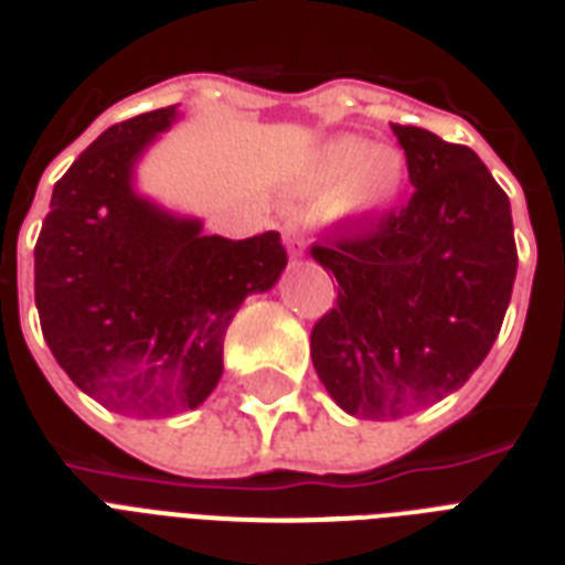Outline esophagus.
<instances>
[{
  "instance_id": "34e87169",
  "label": "esophagus",
  "mask_w": 565,
  "mask_h": 565,
  "mask_svg": "<svg viewBox=\"0 0 565 565\" xmlns=\"http://www.w3.org/2000/svg\"><path fill=\"white\" fill-rule=\"evenodd\" d=\"M287 246H290L292 257L305 255V239H301L299 234H287Z\"/></svg>"
}]
</instances>
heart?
<instances>
[{
	"label": "heart",
	"mask_w": 565,
	"mask_h": 565,
	"mask_svg": "<svg viewBox=\"0 0 565 565\" xmlns=\"http://www.w3.org/2000/svg\"><path fill=\"white\" fill-rule=\"evenodd\" d=\"M407 161L393 146H372L358 135L328 137L299 163L292 190L328 199V207L354 222H372L398 204Z\"/></svg>",
	"instance_id": "obj_1"
}]
</instances>
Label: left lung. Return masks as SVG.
<instances>
[{
	"instance_id": "obj_1",
	"label": "left lung",
	"mask_w": 565,
	"mask_h": 565,
	"mask_svg": "<svg viewBox=\"0 0 565 565\" xmlns=\"http://www.w3.org/2000/svg\"><path fill=\"white\" fill-rule=\"evenodd\" d=\"M413 190L402 211L340 222L310 246L337 305L310 331L328 395L358 419H398L446 398L490 354L516 281L508 193L481 158L393 126Z\"/></svg>"
}]
</instances>
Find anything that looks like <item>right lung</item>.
<instances>
[{"instance_id": "obj_1", "label": "right lung", "mask_w": 565, "mask_h": 565, "mask_svg": "<svg viewBox=\"0 0 565 565\" xmlns=\"http://www.w3.org/2000/svg\"><path fill=\"white\" fill-rule=\"evenodd\" d=\"M149 110L93 140L52 190L34 246L46 345L78 390L122 416L193 411L222 377V340L246 296L287 266L278 231L248 239L135 193L137 158L175 122Z\"/></svg>"}]
</instances>
